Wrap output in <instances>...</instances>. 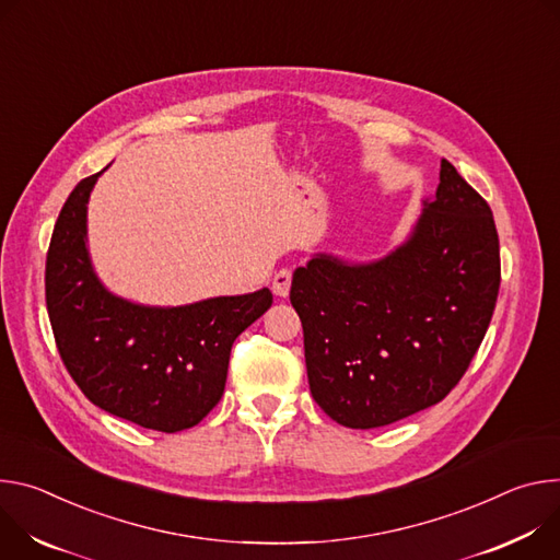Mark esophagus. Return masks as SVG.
<instances>
[{
	"mask_svg": "<svg viewBox=\"0 0 560 560\" xmlns=\"http://www.w3.org/2000/svg\"><path fill=\"white\" fill-rule=\"evenodd\" d=\"M271 289H273L276 295L287 298V295H289V289H291V271H289V269H280V271L273 276Z\"/></svg>",
	"mask_w": 560,
	"mask_h": 560,
	"instance_id": "1",
	"label": "esophagus"
}]
</instances>
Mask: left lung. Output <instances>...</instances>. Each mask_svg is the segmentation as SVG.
Listing matches in <instances>:
<instances>
[{
	"instance_id": "left-lung-1",
	"label": "left lung",
	"mask_w": 560,
	"mask_h": 560,
	"mask_svg": "<svg viewBox=\"0 0 560 560\" xmlns=\"http://www.w3.org/2000/svg\"><path fill=\"white\" fill-rule=\"evenodd\" d=\"M499 287L491 209L443 160L436 196L389 254L369 262L314 254L293 271L314 400L351 429L441 402L478 351Z\"/></svg>"
}]
</instances>
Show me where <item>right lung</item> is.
<instances>
[{"label": "right lung", "mask_w": 560, "mask_h": 560, "mask_svg": "<svg viewBox=\"0 0 560 560\" xmlns=\"http://www.w3.org/2000/svg\"><path fill=\"white\" fill-rule=\"evenodd\" d=\"M108 168V166H106ZM59 211L46 256V306L69 374L100 409L175 433L222 398L233 340L273 302L269 289L153 306L115 295L93 269L86 213L97 177Z\"/></svg>", "instance_id": "obj_1"}]
</instances>
